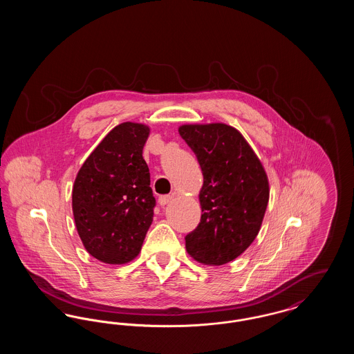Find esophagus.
<instances>
[{
  "label": "esophagus",
  "instance_id": "34e87169",
  "mask_svg": "<svg viewBox=\"0 0 354 354\" xmlns=\"http://www.w3.org/2000/svg\"><path fill=\"white\" fill-rule=\"evenodd\" d=\"M172 199H174V195H163V196H159L158 202L163 207V205L169 204V202H172Z\"/></svg>",
  "mask_w": 354,
  "mask_h": 354
}]
</instances>
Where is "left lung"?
Returning a JSON list of instances; mask_svg holds the SVG:
<instances>
[{"mask_svg":"<svg viewBox=\"0 0 354 354\" xmlns=\"http://www.w3.org/2000/svg\"><path fill=\"white\" fill-rule=\"evenodd\" d=\"M179 134L203 172L202 218L185 236V250L205 266H223L244 252L260 231L270 201L267 172L252 147L225 123L183 124Z\"/></svg>","mask_w":354,"mask_h":354,"instance_id":"1","label":"left lung"}]
</instances>
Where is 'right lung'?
Segmentation results:
<instances>
[{
  "label": "right lung",
  "instance_id": "add662e5",
  "mask_svg": "<svg viewBox=\"0 0 354 354\" xmlns=\"http://www.w3.org/2000/svg\"><path fill=\"white\" fill-rule=\"evenodd\" d=\"M150 127L124 122L102 139L73 185V215L86 251L106 264H126L140 252L155 198L142 156Z\"/></svg>",
  "mask_w": 354,
  "mask_h": 354
}]
</instances>
